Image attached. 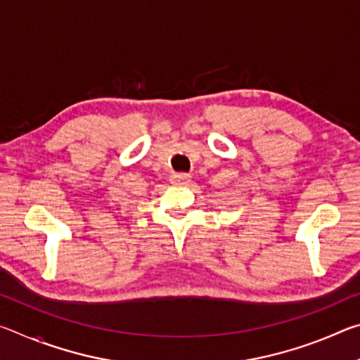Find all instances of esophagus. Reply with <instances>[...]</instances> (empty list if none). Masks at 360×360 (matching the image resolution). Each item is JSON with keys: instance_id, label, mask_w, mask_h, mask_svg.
<instances>
[{"instance_id": "1", "label": "esophagus", "mask_w": 360, "mask_h": 360, "mask_svg": "<svg viewBox=\"0 0 360 360\" xmlns=\"http://www.w3.org/2000/svg\"><path fill=\"white\" fill-rule=\"evenodd\" d=\"M191 182V176L186 173H174L172 174V184L173 186H187Z\"/></svg>"}]
</instances>
